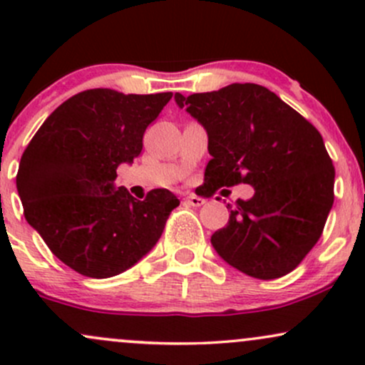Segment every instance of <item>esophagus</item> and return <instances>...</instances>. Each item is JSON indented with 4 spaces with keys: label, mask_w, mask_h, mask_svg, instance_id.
<instances>
[{
    "label": "esophagus",
    "mask_w": 365,
    "mask_h": 365,
    "mask_svg": "<svg viewBox=\"0 0 365 365\" xmlns=\"http://www.w3.org/2000/svg\"><path fill=\"white\" fill-rule=\"evenodd\" d=\"M185 202H188V204H190V206H194V207H199V206H202V204L206 202V200H204L202 197H197L194 194H190V195L185 197Z\"/></svg>",
    "instance_id": "1"
}]
</instances>
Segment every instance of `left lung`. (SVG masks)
I'll list each match as a JSON object with an SVG mask.
<instances>
[{
  "mask_svg": "<svg viewBox=\"0 0 365 365\" xmlns=\"http://www.w3.org/2000/svg\"><path fill=\"white\" fill-rule=\"evenodd\" d=\"M175 101L207 132L206 194L254 187L249 200L228 204V225L212 233L217 255L252 278L288 274L317 244L333 207L334 168L321 133L257 83L177 92Z\"/></svg>",
  "mask_w": 365,
  "mask_h": 365,
  "instance_id": "1",
  "label": "left lung"
}]
</instances>
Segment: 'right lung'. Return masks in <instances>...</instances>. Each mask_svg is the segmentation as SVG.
<instances>
[{
  "instance_id": "1",
  "label": "right lung",
  "mask_w": 365,
  "mask_h": 365,
  "mask_svg": "<svg viewBox=\"0 0 365 365\" xmlns=\"http://www.w3.org/2000/svg\"><path fill=\"white\" fill-rule=\"evenodd\" d=\"M171 96L83 91L58 106L24 150L16 190L25 220L77 273L127 271L156 245L180 204L166 188L139 200L115 185L116 168L139 156L145 128Z\"/></svg>"
}]
</instances>
